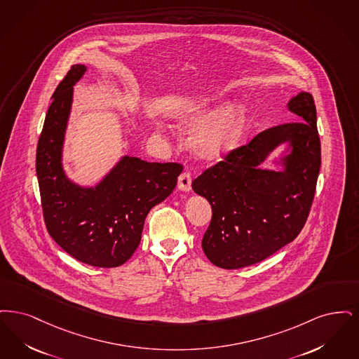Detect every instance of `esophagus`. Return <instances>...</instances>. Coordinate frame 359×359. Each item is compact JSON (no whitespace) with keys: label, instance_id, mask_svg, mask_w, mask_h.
Returning a JSON list of instances; mask_svg holds the SVG:
<instances>
[{"label":"esophagus","instance_id":"esophagus-1","mask_svg":"<svg viewBox=\"0 0 359 359\" xmlns=\"http://www.w3.org/2000/svg\"><path fill=\"white\" fill-rule=\"evenodd\" d=\"M178 189L189 191L191 189V175L190 172H184L178 177Z\"/></svg>","mask_w":359,"mask_h":359}]
</instances>
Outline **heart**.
I'll return each instance as SVG.
<instances>
[{
  "mask_svg": "<svg viewBox=\"0 0 359 359\" xmlns=\"http://www.w3.org/2000/svg\"><path fill=\"white\" fill-rule=\"evenodd\" d=\"M206 117L208 119L193 134L194 147L205 156H219L232 149L243 130V109L232 107L219 111L217 106H203L189 115V121L197 123Z\"/></svg>",
  "mask_w": 359,
  "mask_h": 359,
  "instance_id": "b5f03b06",
  "label": "heart"
}]
</instances>
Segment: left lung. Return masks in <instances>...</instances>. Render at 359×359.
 I'll return each mask as SVG.
<instances>
[{"mask_svg": "<svg viewBox=\"0 0 359 359\" xmlns=\"http://www.w3.org/2000/svg\"><path fill=\"white\" fill-rule=\"evenodd\" d=\"M288 109L300 121L259 133L191 184L212 206L203 250L219 268L238 269L269 257L297 238L310 215L322 162L316 107L311 94L300 93ZM287 140L293 151L283 158L286 170H259L266 156Z\"/></svg>", "mask_w": 359, "mask_h": 359, "instance_id": "8db88e82", "label": "left lung"}]
</instances>
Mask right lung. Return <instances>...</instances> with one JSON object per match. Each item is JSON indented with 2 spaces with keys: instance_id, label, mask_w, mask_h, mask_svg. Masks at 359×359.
<instances>
[{
  "instance_id": "1",
  "label": "right lung",
  "mask_w": 359,
  "mask_h": 359,
  "mask_svg": "<svg viewBox=\"0 0 359 359\" xmlns=\"http://www.w3.org/2000/svg\"><path fill=\"white\" fill-rule=\"evenodd\" d=\"M84 71V65H72L53 93L37 143L36 172L50 237L79 262L112 268L138 248L147 213L170 196L184 168L125 156L95 189L69 182L62 168V140L74 84Z\"/></svg>"
}]
</instances>
